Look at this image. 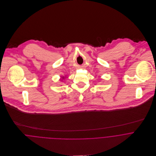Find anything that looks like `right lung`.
<instances>
[{
    "instance_id": "1",
    "label": "right lung",
    "mask_w": 156,
    "mask_h": 156,
    "mask_svg": "<svg viewBox=\"0 0 156 156\" xmlns=\"http://www.w3.org/2000/svg\"><path fill=\"white\" fill-rule=\"evenodd\" d=\"M62 78H64V77H62Z\"/></svg>"
}]
</instances>
